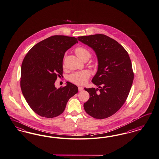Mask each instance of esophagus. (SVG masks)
Wrapping results in <instances>:
<instances>
[{"instance_id":"obj_1","label":"esophagus","mask_w":159,"mask_h":159,"mask_svg":"<svg viewBox=\"0 0 159 159\" xmlns=\"http://www.w3.org/2000/svg\"><path fill=\"white\" fill-rule=\"evenodd\" d=\"M78 89H79V91L80 92V91L82 90L83 89V88L82 87H79Z\"/></svg>"}]
</instances>
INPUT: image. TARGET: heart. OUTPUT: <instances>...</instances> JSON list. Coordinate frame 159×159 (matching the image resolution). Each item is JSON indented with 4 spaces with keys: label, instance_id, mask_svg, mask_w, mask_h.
Listing matches in <instances>:
<instances>
[{
    "label": "heart",
    "instance_id": "1",
    "mask_svg": "<svg viewBox=\"0 0 159 159\" xmlns=\"http://www.w3.org/2000/svg\"><path fill=\"white\" fill-rule=\"evenodd\" d=\"M75 53L77 56L81 59L83 60L85 58H90L91 53L89 50L83 47H78L75 49ZM90 77V71L87 70L82 71H76L69 76L70 82L76 84L77 85L83 86L88 82V79Z\"/></svg>",
    "mask_w": 159,
    "mask_h": 159
}]
</instances>
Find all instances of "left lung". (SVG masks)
I'll use <instances>...</instances> for the list:
<instances>
[{
    "instance_id": "obj_1",
    "label": "left lung",
    "mask_w": 159,
    "mask_h": 159,
    "mask_svg": "<svg viewBox=\"0 0 159 159\" xmlns=\"http://www.w3.org/2000/svg\"><path fill=\"white\" fill-rule=\"evenodd\" d=\"M77 39L94 50L99 63L92 80L99 88H84L90 98L84 103V109L95 119L107 118L120 109L130 92L134 73L129 55L120 44L104 34L79 36Z\"/></svg>"
}]
</instances>
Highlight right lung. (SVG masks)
I'll use <instances>...</instances> for the list:
<instances>
[{"mask_svg":"<svg viewBox=\"0 0 159 159\" xmlns=\"http://www.w3.org/2000/svg\"><path fill=\"white\" fill-rule=\"evenodd\" d=\"M75 37L55 35L35 44L24 57L20 88L34 113L46 118L61 115L69 99L78 92L76 85L55 88L57 76L63 75V59L67 50L77 43Z\"/></svg>","mask_w":159,"mask_h":159,"instance_id":"obj_1","label":"right lung"}]
</instances>
